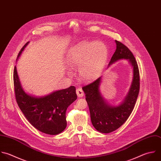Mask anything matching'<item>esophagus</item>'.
<instances>
[{
	"mask_svg": "<svg viewBox=\"0 0 161 161\" xmlns=\"http://www.w3.org/2000/svg\"><path fill=\"white\" fill-rule=\"evenodd\" d=\"M76 92L77 96H78V97H80V98H81V97H83L84 96V93H83L82 89H81V88H78V89H76Z\"/></svg>",
	"mask_w": 161,
	"mask_h": 161,
	"instance_id": "esophagus-1",
	"label": "esophagus"
}]
</instances>
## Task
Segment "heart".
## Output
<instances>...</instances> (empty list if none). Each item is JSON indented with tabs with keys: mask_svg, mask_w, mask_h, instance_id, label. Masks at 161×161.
<instances>
[{
	"mask_svg": "<svg viewBox=\"0 0 161 161\" xmlns=\"http://www.w3.org/2000/svg\"><path fill=\"white\" fill-rule=\"evenodd\" d=\"M108 58V49L101 42L81 41L73 46L68 51L66 63L72 68H78L80 78L91 81L102 73ZM69 76L72 75L70 70Z\"/></svg>",
	"mask_w": 161,
	"mask_h": 161,
	"instance_id": "obj_1",
	"label": "heart"
}]
</instances>
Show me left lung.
Instances as JSON below:
<instances>
[{"label":"left lung","mask_w":161,"mask_h":161,"mask_svg":"<svg viewBox=\"0 0 161 161\" xmlns=\"http://www.w3.org/2000/svg\"><path fill=\"white\" fill-rule=\"evenodd\" d=\"M115 42L116 50L108 68L119 60L127 59L130 63L133 72L131 85L123 101L119 105H113L104 98L100 90L102 76L82 88L89 107L92 123L96 130L104 134L118 129L128 119L134 108L140 88L139 71L135 57L124 44L117 40Z\"/></svg>","instance_id":"1"}]
</instances>
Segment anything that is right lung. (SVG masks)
Wrapping results in <instances>:
<instances>
[{
  "mask_svg": "<svg viewBox=\"0 0 161 161\" xmlns=\"http://www.w3.org/2000/svg\"><path fill=\"white\" fill-rule=\"evenodd\" d=\"M29 42L20 51L17 61ZM13 77L17 103L29 123L46 134L57 135L62 132L67 125L66 110L77 99L75 87L71 86L66 89L54 91L47 95L37 97L24 91L15 66Z\"/></svg>",
  "mask_w": 161,
  "mask_h": 161,
  "instance_id": "right-lung-1",
  "label": "right lung"
}]
</instances>
